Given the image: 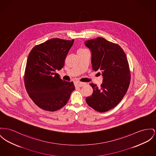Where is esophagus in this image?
<instances>
[{
	"label": "esophagus",
	"instance_id": "34e87169",
	"mask_svg": "<svg viewBox=\"0 0 156 156\" xmlns=\"http://www.w3.org/2000/svg\"><path fill=\"white\" fill-rule=\"evenodd\" d=\"M86 84V83H83V82H76L75 83V85L76 86H78V87H82L83 86H84Z\"/></svg>",
	"mask_w": 156,
	"mask_h": 156
}]
</instances>
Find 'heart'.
<instances>
[{"mask_svg": "<svg viewBox=\"0 0 156 156\" xmlns=\"http://www.w3.org/2000/svg\"><path fill=\"white\" fill-rule=\"evenodd\" d=\"M84 50H86V49H80V50H79V51H84Z\"/></svg>", "mask_w": 156, "mask_h": 156, "instance_id": "heart-1", "label": "heart"}]
</instances>
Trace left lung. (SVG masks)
<instances>
[{"instance_id": "8db88e82", "label": "left lung", "mask_w": 156, "mask_h": 156, "mask_svg": "<svg viewBox=\"0 0 156 156\" xmlns=\"http://www.w3.org/2000/svg\"><path fill=\"white\" fill-rule=\"evenodd\" d=\"M84 44L92 52L93 70L101 72L103 76L100 87L90 84L94 92L86 101L98 112L108 111L121 101L129 86L131 73L126 54L118 44L102 37Z\"/></svg>"}]
</instances>
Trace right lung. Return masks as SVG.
Listing matches in <instances>:
<instances>
[{"label": "right lung", "mask_w": 156, "mask_h": 156, "mask_svg": "<svg viewBox=\"0 0 156 156\" xmlns=\"http://www.w3.org/2000/svg\"><path fill=\"white\" fill-rule=\"evenodd\" d=\"M74 40L52 38L35 45L30 52L24 74L27 92L42 109L54 112L67 103L75 89L73 82L62 80L61 70Z\"/></svg>", "instance_id": "right-lung-1"}]
</instances>
